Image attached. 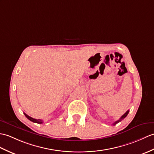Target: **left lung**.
<instances>
[{
  "label": "left lung",
  "instance_id": "1",
  "mask_svg": "<svg viewBox=\"0 0 154 154\" xmlns=\"http://www.w3.org/2000/svg\"><path fill=\"white\" fill-rule=\"evenodd\" d=\"M128 112H129V110H128V111H127V112H126V113H125L124 114H123V115L122 116H121V117L120 118V119H119V120H118V121H116V122L115 123H114L113 125H115L116 124H117V123H119V122H120V121H121V120H122V119H124V118H125L126 117H127V116L128 115Z\"/></svg>",
  "mask_w": 154,
  "mask_h": 154
}]
</instances>
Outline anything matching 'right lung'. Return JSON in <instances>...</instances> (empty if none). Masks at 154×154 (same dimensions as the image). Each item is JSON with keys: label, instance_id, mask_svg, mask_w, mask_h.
I'll return each instance as SVG.
<instances>
[{"label": "right lung", "instance_id": "add662e5", "mask_svg": "<svg viewBox=\"0 0 154 154\" xmlns=\"http://www.w3.org/2000/svg\"><path fill=\"white\" fill-rule=\"evenodd\" d=\"M24 115L26 116V117L27 118V119H28L29 120H30L31 121H32V122L37 123H39V124L42 123V120H41V119H34V118H32L31 117L27 116V114L25 113H24Z\"/></svg>", "mask_w": 154, "mask_h": 154}]
</instances>
